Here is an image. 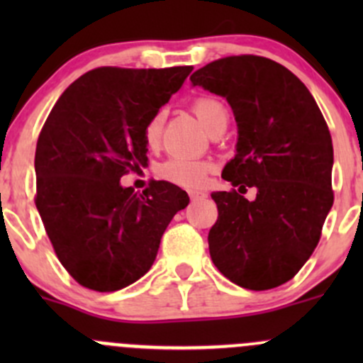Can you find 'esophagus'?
<instances>
[{"label": "esophagus", "instance_id": "34e87169", "mask_svg": "<svg viewBox=\"0 0 363 363\" xmlns=\"http://www.w3.org/2000/svg\"><path fill=\"white\" fill-rule=\"evenodd\" d=\"M205 193L203 191H189V199L193 200V202H196V200H202V199H205Z\"/></svg>", "mask_w": 363, "mask_h": 363}]
</instances>
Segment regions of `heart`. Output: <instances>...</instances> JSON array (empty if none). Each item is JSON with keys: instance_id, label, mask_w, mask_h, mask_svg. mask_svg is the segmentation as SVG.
Instances as JSON below:
<instances>
[{"instance_id": "b5f03b06", "label": "heart", "mask_w": 363, "mask_h": 363, "mask_svg": "<svg viewBox=\"0 0 363 363\" xmlns=\"http://www.w3.org/2000/svg\"><path fill=\"white\" fill-rule=\"evenodd\" d=\"M191 111L199 117L208 133H218L225 130L228 124V108L221 100L214 96H196L191 101ZM164 112L158 111L151 116V119L144 126V142L149 149H156L161 142L163 133ZM214 170V164L205 160L189 158H170L160 167V175L174 184L188 189H199L207 182L208 174Z\"/></svg>"}]
</instances>
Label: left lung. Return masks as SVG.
<instances>
[{
	"instance_id": "obj_1",
	"label": "left lung",
	"mask_w": 363,
	"mask_h": 363,
	"mask_svg": "<svg viewBox=\"0 0 363 363\" xmlns=\"http://www.w3.org/2000/svg\"><path fill=\"white\" fill-rule=\"evenodd\" d=\"M189 80L225 96L239 126L223 168L230 191L212 193L218 221L208 251L219 272L247 290L288 283L316 250L334 203V147L327 121L302 80L262 56H228ZM257 189L251 203L240 195Z\"/></svg>"
}]
</instances>
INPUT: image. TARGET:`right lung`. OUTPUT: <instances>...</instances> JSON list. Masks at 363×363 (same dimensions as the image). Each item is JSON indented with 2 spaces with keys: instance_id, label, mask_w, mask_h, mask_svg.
Segmentation results:
<instances>
[{
  "instance_id": "add662e5",
  "label": "right lung",
  "mask_w": 363,
  "mask_h": 363,
  "mask_svg": "<svg viewBox=\"0 0 363 363\" xmlns=\"http://www.w3.org/2000/svg\"><path fill=\"white\" fill-rule=\"evenodd\" d=\"M193 67L84 73L40 131L35 203L61 265L80 286L116 291L140 279L188 193L155 181L142 195L121 177L147 164L144 126Z\"/></svg>"
}]
</instances>
